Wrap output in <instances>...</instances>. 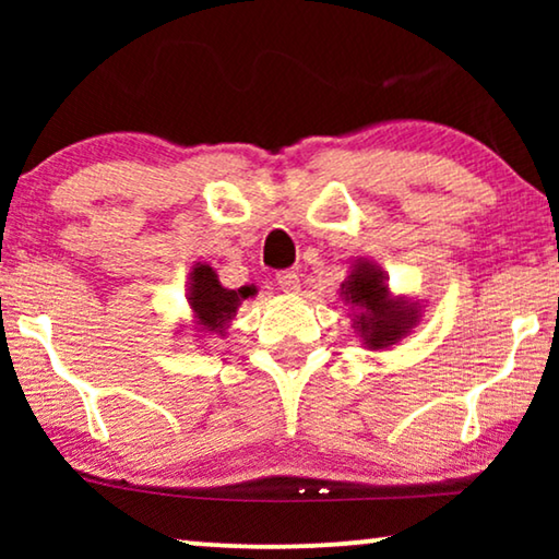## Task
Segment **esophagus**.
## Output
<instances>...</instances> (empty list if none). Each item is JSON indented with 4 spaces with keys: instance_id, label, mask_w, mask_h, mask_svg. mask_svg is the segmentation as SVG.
Masks as SVG:
<instances>
[{
    "instance_id": "1",
    "label": "esophagus",
    "mask_w": 559,
    "mask_h": 559,
    "mask_svg": "<svg viewBox=\"0 0 559 559\" xmlns=\"http://www.w3.org/2000/svg\"><path fill=\"white\" fill-rule=\"evenodd\" d=\"M277 285H280L282 293H287V295L300 293V274L293 272V270L277 272Z\"/></svg>"
}]
</instances>
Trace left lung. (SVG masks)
<instances>
[{"mask_svg":"<svg viewBox=\"0 0 559 559\" xmlns=\"http://www.w3.org/2000/svg\"><path fill=\"white\" fill-rule=\"evenodd\" d=\"M386 280L377 262L358 257L341 285L343 302L354 308L350 328L369 350L396 346L402 338H407L423 316V305L404 295H392Z\"/></svg>","mask_w":559,"mask_h":559,"instance_id":"left-lung-1","label":"left lung"}]
</instances>
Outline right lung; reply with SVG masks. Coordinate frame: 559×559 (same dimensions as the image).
I'll return each mask as SVG.
<instances>
[{"label": "right lung", "instance_id": "right-lung-1", "mask_svg": "<svg viewBox=\"0 0 559 559\" xmlns=\"http://www.w3.org/2000/svg\"><path fill=\"white\" fill-rule=\"evenodd\" d=\"M257 295V287L228 289L218 282L211 264H193L188 277V305L195 318V328L205 335H226V328L236 318L243 300Z\"/></svg>", "mask_w": 559, "mask_h": 559}]
</instances>
